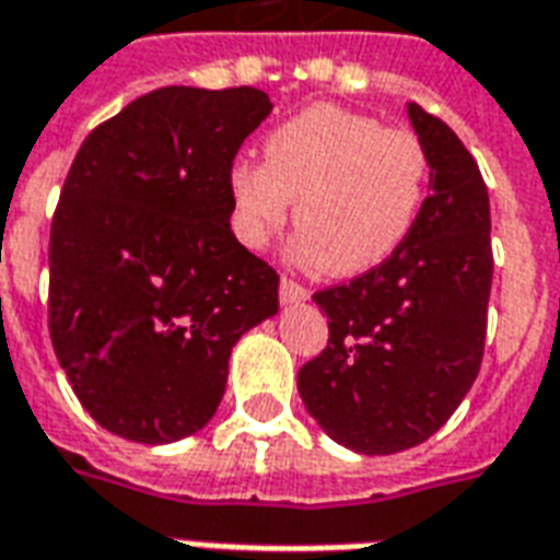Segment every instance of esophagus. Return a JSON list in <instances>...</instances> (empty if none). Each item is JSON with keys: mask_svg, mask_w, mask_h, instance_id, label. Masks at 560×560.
<instances>
[{"mask_svg": "<svg viewBox=\"0 0 560 560\" xmlns=\"http://www.w3.org/2000/svg\"><path fill=\"white\" fill-rule=\"evenodd\" d=\"M279 296L284 305H296V303H305V300H308V291H305L303 284H296L293 279H281Z\"/></svg>", "mask_w": 560, "mask_h": 560, "instance_id": "1", "label": "esophagus"}]
</instances>
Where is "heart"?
<instances>
[{"label":"heart","mask_w":560,"mask_h":560,"mask_svg":"<svg viewBox=\"0 0 560 560\" xmlns=\"http://www.w3.org/2000/svg\"><path fill=\"white\" fill-rule=\"evenodd\" d=\"M429 152L408 128L336 104H312L264 138V164L228 171L240 243L267 248L296 200L291 257L300 267L360 276L408 243L429 195Z\"/></svg>","instance_id":"b5f03b06"}]
</instances>
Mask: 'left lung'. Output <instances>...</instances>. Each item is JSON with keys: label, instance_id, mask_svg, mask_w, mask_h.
I'll use <instances>...</instances> for the list:
<instances>
[{"label": "left lung", "instance_id": "left-lung-1", "mask_svg": "<svg viewBox=\"0 0 560 560\" xmlns=\"http://www.w3.org/2000/svg\"><path fill=\"white\" fill-rule=\"evenodd\" d=\"M429 152V197L387 264L315 293L329 341L296 375L305 411L353 453L422 444L480 372L492 291V219L480 167L453 128L408 104Z\"/></svg>", "mask_w": 560, "mask_h": 560}]
</instances>
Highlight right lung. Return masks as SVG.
<instances>
[{"instance_id":"1","label":"right lung","mask_w":560,"mask_h":560,"mask_svg":"<svg viewBox=\"0 0 560 560\" xmlns=\"http://www.w3.org/2000/svg\"><path fill=\"white\" fill-rule=\"evenodd\" d=\"M272 110L252 86H164L83 140L50 228V339L80 405L135 444L203 429L279 276L231 231V171Z\"/></svg>"}]
</instances>
